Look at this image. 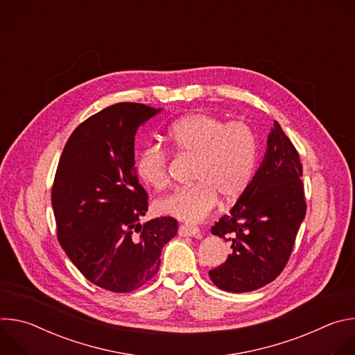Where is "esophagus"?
Returning a JSON list of instances; mask_svg holds the SVG:
<instances>
[{
  "mask_svg": "<svg viewBox=\"0 0 355 355\" xmlns=\"http://www.w3.org/2000/svg\"><path fill=\"white\" fill-rule=\"evenodd\" d=\"M178 234L182 236V237H196L200 234V230L199 227L196 226H189V225H181L180 229H178Z\"/></svg>",
  "mask_w": 355,
  "mask_h": 355,
  "instance_id": "obj_1",
  "label": "esophagus"
}]
</instances>
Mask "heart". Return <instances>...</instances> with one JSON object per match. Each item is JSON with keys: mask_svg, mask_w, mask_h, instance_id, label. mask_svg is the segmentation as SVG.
I'll return each instance as SVG.
<instances>
[{"mask_svg": "<svg viewBox=\"0 0 355 355\" xmlns=\"http://www.w3.org/2000/svg\"><path fill=\"white\" fill-rule=\"evenodd\" d=\"M171 147L193 156L195 184L162 199L159 209L181 222L204 220L218 205L219 196L236 200L250 185L259 163V139L243 121L226 122L209 114H192L175 121L167 132ZM135 171L141 182L156 191L167 188L168 155L157 144H146L136 157Z\"/></svg>", "mask_w": 355, "mask_h": 355, "instance_id": "1", "label": "heart"}]
</instances>
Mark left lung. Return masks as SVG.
<instances>
[{
    "instance_id": "8db88e82",
    "label": "left lung",
    "mask_w": 355,
    "mask_h": 355,
    "mask_svg": "<svg viewBox=\"0 0 355 355\" xmlns=\"http://www.w3.org/2000/svg\"><path fill=\"white\" fill-rule=\"evenodd\" d=\"M299 155L275 121L264 160L229 215L212 234L230 241L232 254L209 271L227 292H250L272 282L285 268L306 214Z\"/></svg>"
}]
</instances>
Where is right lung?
Masks as SVG:
<instances>
[{
    "label": "right lung",
    "mask_w": 355,
    "mask_h": 355,
    "mask_svg": "<svg viewBox=\"0 0 355 355\" xmlns=\"http://www.w3.org/2000/svg\"><path fill=\"white\" fill-rule=\"evenodd\" d=\"M162 110L136 103L111 105L69 137L52 187L58 240L92 284L126 293L153 278L178 230L171 216L144 225L148 196L135 171V135Z\"/></svg>",
    "instance_id": "right-lung-1"
}]
</instances>
